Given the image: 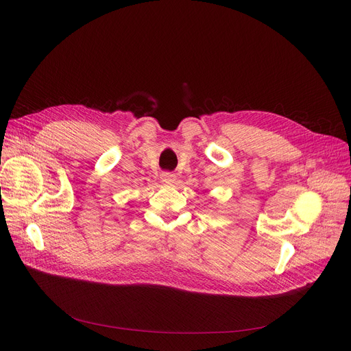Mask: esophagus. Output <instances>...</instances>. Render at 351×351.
<instances>
[{
	"label": "esophagus",
	"instance_id": "obj_1",
	"mask_svg": "<svg viewBox=\"0 0 351 351\" xmlns=\"http://www.w3.org/2000/svg\"><path fill=\"white\" fill-rule=\"evenodd\" d=\"M160 178H162V180H163L165 183H173L175 179H176L175 173H172V172H162Z\"/></svg>",
	"mask_w": 351,
	"mask_h": 351
}]
</instances>
